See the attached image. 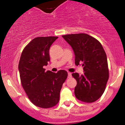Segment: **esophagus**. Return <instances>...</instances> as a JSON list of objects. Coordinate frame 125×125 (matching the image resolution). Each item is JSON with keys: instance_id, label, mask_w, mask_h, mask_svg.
Masks as SVG:
<instances>
[{"instance_id": "1", "label": "esophagus", "mask_w": 125, "mask_h": 125, "mask_svg": "<svg viewBox=\"0 0 125 125\" xmlns=\"http://www.w3.org/2000/svg\"><path fill=\"white\" fill-rule=\"evenodd\" d=\"M72 77V74L71 73H68V78H71Z\"/></svg>"}]
</instances>
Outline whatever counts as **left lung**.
<instances>
[{
	"mask_svg": "<svg viewBox=\"0 0 125 125\" xmlns=\"http://www.w3.org/2000/svg\"><path fill=\"white\" fill-rule=\"evenodd\" d=\"M62 37L74 51L75 65L82 63L83 66V75L72 74L77 80L75 97L85 103L95 102L104 93L109 79L107 57L102 44L87 34H72Z\"/></svg>",
	"mask_w": 125,
	"mask_h": 125,
	"instance_id": "obj_1",
	"label": "left lung"
}]
</instances>
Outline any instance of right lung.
I'll return each instance as SVG.
<instances>
[{
	"instance_id": "obj_1",
	"label": "right lung",
	"mask_w": 125,
	"mask_h": 125,
	"mask_svg": "<svg viewBox=\"0 0 125 125\" xmlns=\"http://www.w3.org/2000/svg\"><path fill=\"white\" fill-rule=\"evenodd\" d=\"M58 37H38L23 49L19 63L20 78L24 91L36 106L50 108L59 102L60 92L67 79L68 73L45 71L43 66L50 61V46Z\"/></svg>"
}]
</instances>
